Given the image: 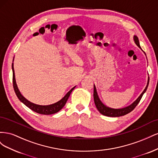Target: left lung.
Instances as JSON below:
<instances>
[{
    "instance_id": "1",
    "label": "left lung",
    "mask_w": 158,
    "mask_h": 158,
    "mask_svg": "<svg viewBox=\"0 0 158 158\" xmlns=\"http://www.w3.org/2000/svg\"><path fill=\"white\" fill-rule=\"evenodd\" d=\"M134 41H135L136 45L141 49L140 44H139V40H138V38L136 35H134ZM148 84H149V79L148 80V84L146 88L144 89V91H143V92L140 94V96L137 98L136 101L134 102L129 106L122 108V109H113L105 106V105L101 102V100L99 99L97 93V91H96V88H95V85H94V103H95V106H96V108L98 109L99 113H102L105 116L116 117H121V116L125 115V114L131 112L132 110L136 107V106L138 104V103L140 102L143 94L146 92V91L148 88Z\"/></svg>"
}]
</instances>
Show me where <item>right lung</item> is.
I'll return each instance as SVG.
<instances>
[{
  "label": "right lung",
  "instance_id": "obj_1",
  "mask_svg": "<svg viewBox=\"0 0 158 158\" xmlns=\"http://www.w3.org/2000/svg\"><path fill=\"white\" fill-rule=\"evenodd\" d=\"M14 60V59H13ZM12 81H13V87L14 92H15L18 98L20 99V101L22 102L23 104L26 106L27 107H29L32 111H35L39 114H55L57 112H59L60 110L63 108L67 102V100L70 96L71 92H73V90L75 88L76 86L73 87L72 88L69 92L66 94L63 98H62L60 101L57 102L56 103H55L53 104L49 105V106H40V105H37L35 103H33L30 102L28 101L26 99L23 95L21 94L20 92L19 91L17 84L16 82V79H15V74H14V64L12 63Z\"/></svg>",
  "mask_w": 158,
  "mask_h": 158
}]
</instances>
